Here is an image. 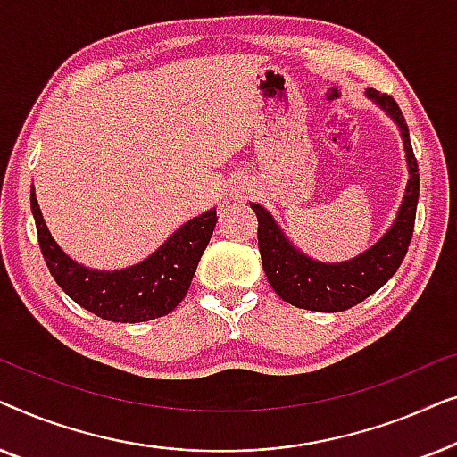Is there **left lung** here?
Segmentation results:
<instances>
[{
    "label": "left lung",
    "mask_w": 457,
    "mask_h": 457,
    "mask_svg": "<svg viewBox=\"0 0 457 457\" xmlns=\"http://www.w3.org/2000/svg\"><path fill=\"white\" fill-rule=\"evenodd\" d=\"M366 97L372 99L397 124L410 174L395 220L372 247L345 262H335V264L318 262L299 252L287 239L283 228L264 205L249 204L258 216V247L266 277L277 295L295 308L312 312H343L353 308L378 291L397 272L408 252L414 233L418 193H420V174L410 143V130L402 110L391 96L366 89Z\"/></svg>",
    "instance_id": "1"
}]
</instances>
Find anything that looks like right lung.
I'll return each instance as SVG.
<instances>
[{
	"label": "right lung",
	"mask_w": 457,
	"mask_h": 457,
	"mask_svg": "<svg viewBox=\"0 0 457 457\" xmlns=\"http://www.w3.org/2000/svg\"><path fill=\"white\" fill-rule=\"evenodd\" d=\"M41 253L64 293L85 310L112 322H145L166 316L183 302L204 249L216 227V208L179 227L152 255L120 270H97L72 260L49 233L35 187H30Z\"/></svg>",
	"instance_id": "1"
}]
</instances>
